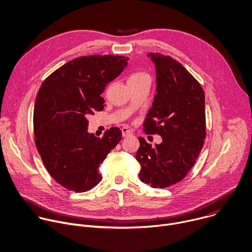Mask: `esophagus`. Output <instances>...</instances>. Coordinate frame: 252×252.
Listing matches in <instances>:
<instances>
[{
	"mask_svg": "<svg viewBox=\"0 0 252 252\" xmlns=\"http://www.w3.org/2000/svg\"><path fill=\"white\" fill-rule=\"evenodd\" d=\"M131 135H133V132L131 130H129L127 127L122 128V136L123 137H129Z\"/></svg>",
	"mask_w": 252,
	"mask_h": 252,
	"instance_id": "obj_1",
	"label": "esophagus"
}]
</instances>
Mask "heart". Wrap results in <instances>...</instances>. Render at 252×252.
Wrapping results in <instances>:
<instances>
[{
    "label": "heart",
    "instance_id": "heart-1",
    "mask_svg": "<svg viewBox=\"0 0 252 252\" xmlns=\"http://www.w3.org/2000/svg\"><path fill=\"white\" fill-rule=\"evenodd\" d=\"M143 76H147L145 73H142V72H135L133 73L130 77H129V80H135V79H139Z\"/></svg>",
    "mask_w": 252,
    "mask_h": 252
}]
</instances>
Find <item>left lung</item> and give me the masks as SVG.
<instances>
[{"instance_id":"obj_1","label":"left lung","mask_w":252,"mask_h":252,"mask_svg":"<svg viewBox=\"0 0 252 252\" xmlns=\"http://www.w3.org/2000/svg\"><path fill=\"white\" fill-rule=\"evenodd\" d=\"M156 64L157 94L144 121L147 133L161 136L152 147L139 137L136 159L140 180L165 188L181 181L192 168L206 137L205 94L199 82L176 60L148 55Z\"/></svg>"}]
</instances>
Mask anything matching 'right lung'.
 Wrapping results in <instances>:
<instances>
[{
    "label": "right lung",
    "mask_w": 252,
    "mask_h": 252,
    "mask_svg": "<svg viewBox=\"0 0 252 252\" xmlns=\"http://www.w3.org/2000/svg\"><path fill=\"white\" fill-rule=\"evenodd\" d=\"M129 57L83 56L69 61L42 83L33 111L36 149L51 177L64 188L86 192L102 179L98 166L120 142L118 127L102 138L88 133L87 117L103 109L100 96Z\"/></svg>",
    "instance_id": "add662e5"
}]
</instances>
